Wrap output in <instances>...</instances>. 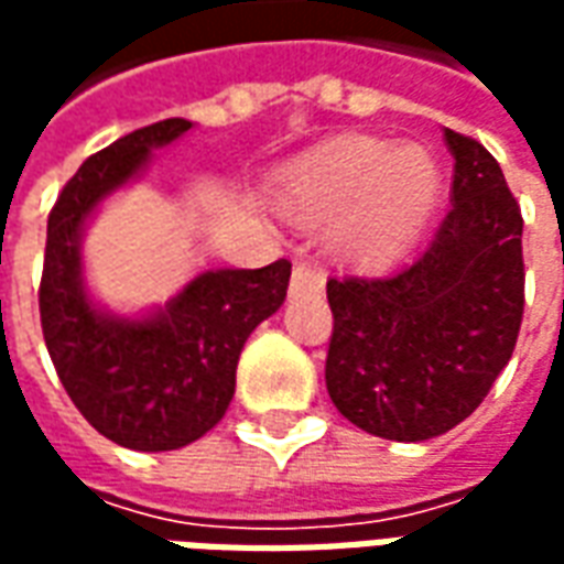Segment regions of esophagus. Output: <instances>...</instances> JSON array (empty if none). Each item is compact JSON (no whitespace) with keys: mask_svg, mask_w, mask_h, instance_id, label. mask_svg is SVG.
Returning <instances> with one entry per match:
<instances>
[{"mask_svg":"<svg viewBox=\"0 0 564 564\" xmlns=\"http://www.w3.org/2000/svg\"><path fill=\"white\" fill-rule=\"evenodd\" d=\"M323 271L307 265V262H299L293 269V281H290V293H307V290H319L323 286Z\"/></svg>","mask_w":564,"mask_h":564,"instance_id":"1","label":"esophagus"}]
</instances>
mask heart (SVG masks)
I'll use <instances>...</instances> for the list:
<instances>
[{
  "label": "heart",
  "instance_id": "obj_1",
  "mask_svg": "<svg viewBox=\"0 0 564 564\" xmlns=\"http://www.w3.org/2000/svg\"><path fill=\"white\" fill-rule=\"evenodd\" d=\"M437 189L435 162L420 148L356 139L299 165L281 202L302 223L332 220V247L354 259L399 253Z\"/></svg>",
  "mask_w": 564,
  "mask_h": 564
}]
</instances>
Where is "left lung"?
<instances>
[{
	"instance_id": "8db88e82",
	"label": "left lung",
	"mask_w": 564,
	"mask_h": 564,
	"mask_svg": "<svg viewBox=\"0 0 564 564\" xmlns=\"http://www.w3.org/2000/svg\"><path fill=\"white\" fill-rule=\"evenodd\" d=\"M444 141L453 205L435 238L387 274L326 283V390L350 423L387 441H429L471 416L520 335V205L480 141L453 129Z\"/></svg>"
}]
</instances>
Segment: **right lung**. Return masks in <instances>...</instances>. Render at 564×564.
Wrapping results in <instances>:
<instances>
[{
	"label": "right lung",
	"instance_id": "right-lung-1",
	"mask_svg": "<svg viewBox=\"0 0 564 564\" xmlns=\"http://www.w3.org/2000/svg\"><path fill=\"white\" fill-rule=\"evenodd\" d=\"M193 129L169 117L93 153L47 217L39 311L47 354L84 420L120 447L160 453L193 444L220 423L250 332L286 299L290 262L217 269L186 283L165 307L120 317L90 299L80 241L93 210L141 177L153 150Z\"/></svg>",
	"mask_w": 564,
	"mask_h": 564
}]
</instances>
